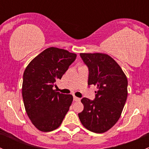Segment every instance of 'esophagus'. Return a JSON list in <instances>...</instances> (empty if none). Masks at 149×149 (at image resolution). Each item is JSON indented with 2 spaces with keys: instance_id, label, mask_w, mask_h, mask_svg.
<instances>
[{
  "instance_id": "obj_1",
  "label": "esophagus",
  "mask_w": 149,
  "mask_h": 149,
  "mask_svg": "<svg viewBox=\"0 0 149 149\" xmlns=\"http://www.w3.org/2000/svg\"><path fill=\"white\" fill-rule=\"evenodd\" d=\"M73 100L76 102L80 101V98H79V97H76V96H73Z\"/></svg>"
}]
</instances>
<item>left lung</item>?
I'll use <instances>...</instances> for the list:
<instances>
[{"label": "left lung", "instance_id": "left-lung-1", "mask_svg": "<svg viewBox=\"0 0 149 149\" xmlns=\"http://www.w3.org/2000/svg\"><path fill=\"white\" fill-rule=\"evenodd\" d=\"M88 69V85L97 90L94 100L81 99L84 110L79 113L82 125L94 133L107 131L120 117L127 97V80L114 59L103 53H81Z\"/></svg>", "mask_w": 149, "mask_h": 149}]
</instances>
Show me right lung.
I'll return each instance as SVG.
<instances>
[{
	"instance_id": "obj_1",
	"label": "right lung",
	"mask_w": 149,
	"mask_h": 149,
	"mask_svg": "<svg viewBox=\"0 0 149 149\" xmlns=\"http://www.w3.org/2000/svg\"><path fill=\"white\" fill-rule=\"evenodd\" d=\"M76 54L49 47L34 58L23 76L22 97L26 114L38 130L49 132L62 123L73 102V96L53 90L58 79L68 69Z\"/></svg>"
}]
</instances>
